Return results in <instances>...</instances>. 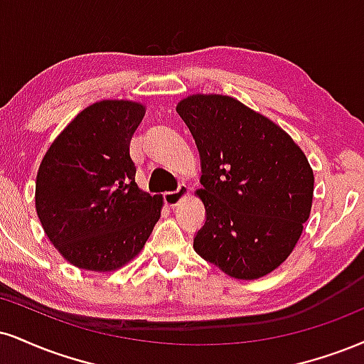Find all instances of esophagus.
<instances>
[{"label": "esophagus", "instance_id": "34e87169", "mask_svg": "<svg viewBox=\"0 0 364 364\" xmlns=\"http://www.w3.org/2000/svg\"><path fill=\"white\" fill-rule=\"evenodd\" d=\"M188 196H190V188L186 185H181L178 188V191H168V193H164V201L168 207H176V205L181 203Z\"/></svg>", "mask_w": 364, "mask_h": 364}]
</instances>
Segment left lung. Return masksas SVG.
Returning a JSON list of instances; mask_svg holds the SVG:
<instances>
[{"mask_svg": "<svg viewBox=\"0 0 364 364\" xmlns=\"http://www.w3.org/2000/svg\"><path fill=\"white\" fill-rule=\"evenodd\" d=\"M176 112L201 157L207 222L193 249L227 277L257 279L299 242L314 200V171L299 144L268 117L225 95L196 93Z\"/></svg>", "mask_w": 364, "mask_h": 364, "instance_id": "obj_1", "label": "left lung"}]
</instances>
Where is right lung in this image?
<instances>
[{
	"label": "right lung",
	"instance_id": "right-lung-1",
	"mask_svg": "<svg viewBox=\"0 0 364 364\" xmlns=\"http://www.w3.org/2000/svg\"><path fill=\"white\" fill-rule=\"evenodd\" d=\"M146 115L132 100H102L77 113L43 156L35 210L73 266L110 273L137 257L163 210L135 183L130 140Z\"/></svg>",
	"mask_w": 364,
	"mask_h": 364
}]
</instances>
